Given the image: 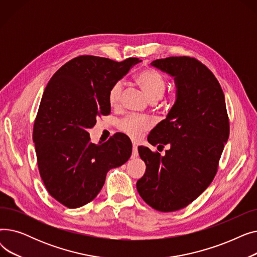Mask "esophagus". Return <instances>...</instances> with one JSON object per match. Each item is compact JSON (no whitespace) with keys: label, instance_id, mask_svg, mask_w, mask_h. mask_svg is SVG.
<instances>
[{"label":"esophagus","instance_id":"34e87169","mask_svg":"<svg viewBox=\"0 0 257 257\" xmlns=\"http://www.w3.org/2000/svg\"><path fill=\"white\" fill-rule=\"evenodd\" d=\"M139 156V151H138V146L136 143H132V155L131 157L132 158H137Z\"/></svg>","mask_w":257,"mask_h":257}]
</instances>
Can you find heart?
<instances>
[{"label":"heart","instance_id":"1","mask_svg":"<svg viewBox=\"0 0 257 257\" xmlns=\"http://www.w3.org/2000/svg\"><path fill=\"white\" fill-rule=\"evenodd\" d=\"M137 82L139 86L146 93L151 102H157L163 98L167 88V81L165 77L155 70L147 69L138 74ZM123 81H116L108 92V101L112 107H116L119 104L121 92H123ZM151 127V121L147 117L127 116L120 120L119 129L126 133L127 136L137 139L143 131H146Z\"/></svg>","mask_w":257,"mask_h":257}]
</instances>
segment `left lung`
<instances>
[{"mask_svg": "<svg viewBox=\"0 0 257 257\" xmlns=\"http://www.w3.org/2000/svg\"><path fill=\"white\" fill-rule=\"evenodd\" d=\"M151 65L174 78L176 100L148 138L152 146L167 145L166 154L139 147L146 172L137 188L148 205L170 212L192 203L213 180L229 138V119L219 81L204 64L180 56Z\"/></svg>", "mask_w": 257, "mask_h": 257, "instance_id": "left-lung-1", "label": "left lung"}]
</instances>
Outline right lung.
<instances>
[{
	"mask_svg": "<svg viewBox=\"0 0 257 257\" xmlns=\"http://www.w3.org/2000/svg\"><path fill=\"white\" fill-rule=\"evenodd\" d=\"M141 61L79 56L49 81L34 121L33 143L40 177L49 194L64 206L89 203L100 193L107 172L130 158L132 144L124 133L94 145L88 129L98 115L110 113L108 92L112 84Z\"/></svg>",
	"mask_w": 257,
	"mask_h": 257,
	"instance_id": "add662e5",
	"label": "right lung"
}]
</instances>
